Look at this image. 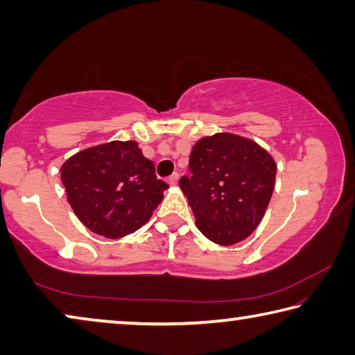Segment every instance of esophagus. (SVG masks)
<instances>
[{"label":"esophagus","instance_id":"esophagus-1","mask_svg":"<svg viewBox=\"0 0 355 355\" xmlns=\"http://www.w3.org/2000/svg\"><path fill=\"white\" fill-rule=\"evenodd\" d=\"M167 183H169L171 186H175L177 183H178V173L175 172V173H172V175L167 178Z\"/></svg>","mask_w":355,"mask_h":355}]
</instances>
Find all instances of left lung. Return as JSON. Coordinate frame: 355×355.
I'll use <instances>...</instances> for the list:
<instances>
[{"label": "left lung", "mask_w": 355, "mask_h": 355, "mask_svg": "<svg viewBox=\"0 0 355 355\" xmlns=\"http://www.w3.org/2000/svg\"><path fill=\"white\" fill-rule=\"evenodd\" d=\"M191 177L180 178L197 228L209 241L232 245L252 235L271 200L277 166L248 137H202L189 156Z\"/></svg>", "instance_id": "obj_1"}]
</instances>
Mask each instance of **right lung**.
<instances>
[{"mask_svg": "<svg viewBox=\"0 0 355 355\" xmlns=\"http://www.w3.org/2000/svg\"><path fill=\"white\" fill-rule=\"evenodd\" d=\"M61 180L73 213L89 230L122 238L152 218L169 188L135 141H112L70 156Z\"/></svg>", "mask_w": 355, "mask_h": 355, "instance_id": "right-lung-1", "label": "right lung"}]
</instances>
